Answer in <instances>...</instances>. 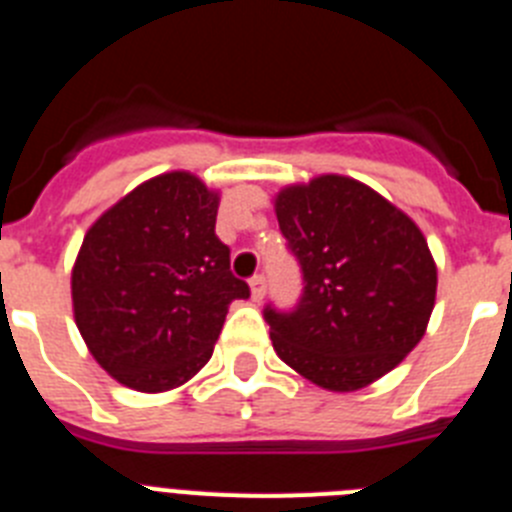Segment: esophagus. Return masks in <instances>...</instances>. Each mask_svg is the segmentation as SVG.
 I'll use <instances>...</instances> for the list:
<instances>
[{"label":"esophagus","instance_id":"34e87169","mask_svg":"<svg viewBox=\"0 0 512 512\" xmlns=\"http://www.w3.org/2000/svg\"><path fill=\"white\" fill-rule=\"evenodd\" d=\"M248 284H251L253 300H256V302L264 300V295H266V277H264V274H253V277L248 279Z\"/></svg>","mask_w":512,"mask_h":512}]
</instances>
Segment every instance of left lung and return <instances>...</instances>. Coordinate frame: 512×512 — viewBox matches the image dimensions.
Instances as JSON below:
<instances>
[{
    "instance_id": "8db88e82",
    "label": "left lung",
    "mask_w": 512,
    "mask_h": 512,
    "mask_svg": "<svg viewBox=\"0 0 512 512\" xmlns=\"http://www.w3.org/2000/svg\"><path fill=\"white\" fill-rule=\"evenodd\" d=\"M274 210L305 284L292 310L264 307L277 356L330 392L384 377L418 346L436 302L420 228L338 174L282 189Z\"/></svg>"
}]
</instances>
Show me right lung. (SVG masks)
Here are the masks:
<instances>
[{
    "label": "right lung",
    "instance_id": "add662e5",
    "mask_svg": "<svg viewBox=\"0 0 512 512\" xmlns=\"http://www.w3.org/2000/svg\"><path fill=\"white\" fill-rule=\"evenodd\" d=\"M217 192L171 171L148 179L84 235L74 318L104 372L138 392L174 390L210 361L228 305L251 289L215 235Z\"/></svg>",
    "mask_w": 512,
    "mask_h": 512
}]
</instances>
